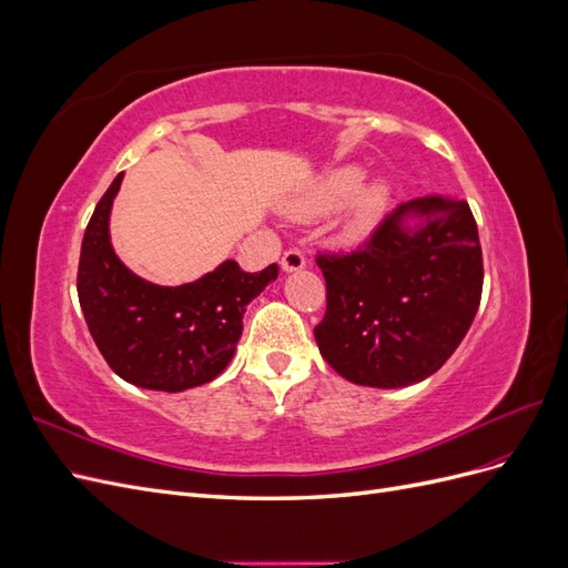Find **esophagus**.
I'll return each instance as SVG.
<instances>
[{
	"label": "esophagus",
	"instance_id": "obj_1",
	"mask_svg": "<svg viewBox=\"0 0 568 568\" xmlns=\"http://www.w3.org/2000/svg\"><path fill=\"white\" fill-rule=\"evenodd\" d=\"M282 270L284 272H298V270H303L305 267V255L301 253V251H286L284 255H282Z\"/></svg>",
	"mask_w": 568,
	"mask_h": 568
}]
</instances>
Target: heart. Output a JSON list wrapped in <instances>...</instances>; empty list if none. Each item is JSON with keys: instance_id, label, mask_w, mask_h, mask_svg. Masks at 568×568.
<instances>
[{"instance_id": "b5f03b06", "label": "heart", "mask_w": 568, "mask_h": 568, "mask_svg": "<svg viewBox=\"0 0 568 568\" xmlns=\"http://www.w3.org/2000/svg\"><path fill=\"white\" fill-rule=\"evenodd\" d=\"M365 181V168L341 165L322 175L303 196L291 203V215L298 220H313L343 209L349 199L346 213V234L351 239H365L379 220L386 215L390 203V186L384 180Z\"/></svg>"}]
</instances>
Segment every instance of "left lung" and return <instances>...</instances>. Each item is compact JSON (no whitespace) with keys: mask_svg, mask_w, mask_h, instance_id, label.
Here are the masks:
<instances>
[{"mask_svg":"<svg viewBox=\"0 0 568 568\" xmlns=\"http://www.w3.org/2000/svg\"><path fill=\"white\" fill-rule=\"evenodd\" d=\"M326 315L322 357L343 379L403 388L438 372L467 336L484 288L467 201L426 196L390 213L351 255H320Z\"/></svg>","mask_w":568,"mask_h":568,"instance_id":"left-lung-1","label":"left lung"}]
</instances>
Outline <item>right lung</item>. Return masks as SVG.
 <instances>
[{
    "instance_id": "right-lung-1",
    "label": "right lung",
    "mask_w": 568,
    "mask_h": 568,
    "mask_svg": "<svg viewBox=\"0 0 568 568\" xmlns=\"http://www.w3.org/2000/svg\"><path fill=\"white\" fill-rule=\"evenodd\" d=\"M120 173L101 196L82 236L78 298L109 367L149 390L180 393L227 369L244 332L246 305L277 280V265L244 272L234 261L180 284H151L120 261L111 244V209Z\"/></svg>"
}]
</instances>
